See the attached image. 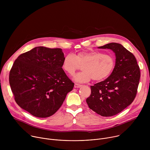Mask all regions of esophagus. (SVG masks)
Listing matches in <instances>:
<instances>
[{
    "instance_id": "esophagus-1",
    "label": "esophagus",
    "mask_w": 150,
    "mask_h": 150,
    "mask_svg": "<svg viewBox=\"0 0 150 150\" xmlns=\"http://www.w3.org/2000/svg\"><path fill=\"white\" fill-rule=\"evenodd\" d=\"M81 87V85H80V84H79V83H75V85H74V87L75 88H79V87Z\"/></svg>"
}]
</instances>
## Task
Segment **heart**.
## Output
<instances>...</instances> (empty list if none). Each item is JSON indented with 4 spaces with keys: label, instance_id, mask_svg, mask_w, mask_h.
Returning <instances> with one entry per match:
<instances>
[{
    "label": "heart",
    "instance_id": "obj_1",
    "mask_svg": "<svg viewBox=\"0 0 150 150\" xmlns=\"http://www.w3.org/2000/svg\"><path fill=\"white\" fill-rule=\"evenodd\" d=\"M82 66V72L76 74L73 79L78 82L101 81L113 72L115 59L112 55L97 51L81 52L76 55L69 53L63 58L62 68L70 75Z\"/></svg>",
    "mask_w": 150,
    "mask_h": 150
}]
</instances>
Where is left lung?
Segmentation results:
<instances>
[{"mask_svg":"<svg viewBox=\"0 0 150 150\" xmlns=\"http://www.w3.org/2000/svg\"><path fill=\"white\" fill-rule=\"evenodd\" d=\"M112 50L116 56L115 68L104 81L91 86L86 102L89 108L105 117L118 114L134 101L140 79V69L134 55L116 42L98 47Z\"/></svg>","mask_w":150,"mask_h":150,"instance_id":"8db88e82","label":"left lung"}]
</instances>
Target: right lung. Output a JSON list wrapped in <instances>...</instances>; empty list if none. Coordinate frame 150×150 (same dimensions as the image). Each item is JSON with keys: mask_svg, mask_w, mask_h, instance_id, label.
I'll return each instance as SVG.
<instances>
[{"mask_svg": "<svg viewBox=\"0 0 150 150\" xmlns=\"http://www.w3.org/2000/svg\"><path fill=\"white\" fill-rule=\"evenodd\" d=\"M61 49L34 47L19 55L9 74L15 100L23 110L37 117H47L60 108L73 83L62 69Z\"/></svg>", "mask_w": 150, "mask_h": 150, "instance_id": "obj_1", "label": "right lung"}]
</instances>
